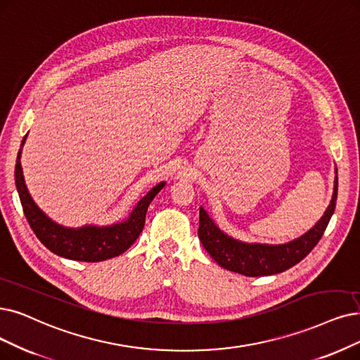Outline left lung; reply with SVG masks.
Masks as SVG:
<instances>
[{
	"label": "left lung",
	"mask_w": 360,
	"mask_h": 360,
	"mask_svg": "<svg viewBox=\"0 0 360 360\" xmlns=\"http://www.w3.org/2000/svg\"><path fill=\"white\" fill-rule=\"evenodd\" d=\"M338 192V177H335L334 195L322 219L301 238L283 243V245H263V243H245L224 235L214 224L204 208H199L198 236L207 252L219 266L240 273L245 276H267L288 270L300 263L316 247L333 217Z\"/></svg>",
	"instance_id": "obj_1"
}]
</instances>
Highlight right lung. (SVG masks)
Wrapping results in <instances>:
<instances>
[{"label":"right lung","instance_id":"right-lung-1","mask_svg":"<svg viewBox=\"0 0 360 360\" xmlns=\"http://www.w3.org/2000/svg\"><path fill=\"white\" fill-rule=\"evenodd\" d=\"M25 139L26 137L22 140V146ZM14 180H16L23 214L37 238L57 255L70 258V260L89 263L103 262L108 260V258L117 257L133 245L141 233L143 227H145L149 204L165 186V183L156 184L145 198L140 199V202L136 205L130 217L122 223L109 227L85 226L81 229H68L51 221L35 205L32 198L27 193L22 174L20 150L18 153L16 169H14Z\"/></svg>","mask_w":360,"mask_h":360}]
</instances>
